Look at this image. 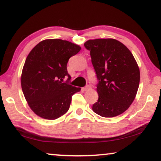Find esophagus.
<instances>
[{"label":"esophagus","instance_id":"obj_1","mask_svg":"<svg viewBox=\"0 0 161 161\" xmlns=\"http://www.w3.org/2000/svg\"><path fill=\"white\" fill-rule=\"evenodd\" d=\"M91 89V86H86L85 87H84V88H82V90L84 92H86V91H89Z\"/></svg>","mask_w":161,"mask_h":161}]
</instances>
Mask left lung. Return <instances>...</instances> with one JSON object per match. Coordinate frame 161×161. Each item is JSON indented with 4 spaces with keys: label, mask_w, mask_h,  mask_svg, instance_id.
Segmentation results:
<instances>
[{
    "label": "left lung",
    "mask_w": 161,
    "mask_h": 161,
    "mask_svg": "<svg viewBox=\"0 0 161 161\" xmlns=\"http://www.w3.org/2000/svg\"><path fill=\"white\" fill-rule=\"evenodd\" d=\"M84 47L90 51L97 79L99 95L92 110L102 117L111 118L129 108L137 94L140 70L126 45L113 38L89 40Z\"/></svg>",
    "instance_id": "left-lung-1"
}]
</instances>
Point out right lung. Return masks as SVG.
Instances as JSON below:
<instances>
[{
    "instance_id": "add662e5",
    "label": "right lung",
    "mask_w": 161,
    "mask_h": 161,
    "mask_svg": "<svg viewBox=\"0 0 161 161\" xmlns=\"http://www.w3.org/2000/svg\"><path fill=\"white\" fill-rule=\"evenodd\" d=\"M80 46L60 39L40 42L30 52L21 74V87L31 110L42 119L54 120L69 110L72 96L80 87L64 82L71 77L67 64Z\"/></svg>"
}]
</instances>
